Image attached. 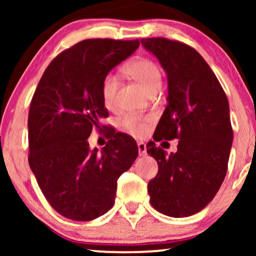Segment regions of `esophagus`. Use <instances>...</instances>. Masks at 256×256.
Segmentation results:
<instances>
[{"instance_id":"esophagus-1","label":"esophagus","mask_w":256,"mask_h":256,"mask_svg":"<svg viewBox=\"0 0 256 256\" xmlns=\"http://www.w3.org/2000/svg\"><path fill=\"white\" fill-rule=\"evenodd\" d=\"M138 148L140 156H144V155H146V146L144 142L140 141V142L138 143Z\"/></svg>"}]
</instances>
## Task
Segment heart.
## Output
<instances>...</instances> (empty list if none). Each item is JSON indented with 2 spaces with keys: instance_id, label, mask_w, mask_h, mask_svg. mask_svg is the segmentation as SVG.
I'll use <instances>...</instances> for the list:
<instances>
[{
  "instance_id": "b5f03b06",
  "label": "heart",
  "mask_w": 256,
  "mask_h": 256,
  "mask_svg": "<svg viewBox=\"0 0 256 256\" xmlns=\"http://www.w3.org/2000/svg\"><path fill=\"white\" fill-rule=\"evenodd\" d=\"M126 73L136 82H138L149 94L157 92L162 84V73L160 66L148 58L136 59L126 68ZM120 86L118 76L114 73H107L101 82V98L107 110H114L116 107L118 90ZM149 116L138 114H127L122 118L121 126L126 132L136 138L144 136L148 132Z\"/></svg>"
}]
</instances>
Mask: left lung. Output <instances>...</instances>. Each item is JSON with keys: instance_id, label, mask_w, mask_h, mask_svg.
Returning <instances> with one entry per match:
<instances>
[{"instance_id": "1", "label": "left lung", "mask_w": 256, "mask_h": 256, "mask_svg": "<svg viewBox=\"0 0 256 256\" xmlns=\"http://www.w3.org/2000/svg\"><path fill=\"white\" fill-rule=\"evenodd\" d=\"M141 43L168 76V104L154 140H180L178 152L170 156L154 141L146 144L158 164L148 183L150 202L163 214L183 218L202 211L225 180L233 142L228 100L211 68L190 45L164 37L142 38Z\"/></svg>"}]
</instances>
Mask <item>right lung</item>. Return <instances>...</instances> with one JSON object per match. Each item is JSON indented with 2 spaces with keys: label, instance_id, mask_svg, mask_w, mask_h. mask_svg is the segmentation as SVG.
<instances>
[{
  "label": "right lung",
  "instance_id": "right-lung-1",
  "mask_svg": "<svg viewBox=\"0 0 256 256\" xmlns=\"http://www.w3.org/2000/svg\"><path fill=\"white\" fill-rule=\"evenodd\" d=\"M138 45V40L79 42L48 64L34 90L28 160L44 197L65 218L90 222L110 210L118 177L138 155L132 136L108 127L110 140L101 152L90 150L87 140L108 118L104 76Z\"/></svg>",
  "mask_w": 256,
  "mask_h": 256
}]
</instances>
